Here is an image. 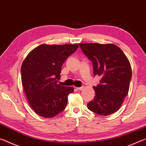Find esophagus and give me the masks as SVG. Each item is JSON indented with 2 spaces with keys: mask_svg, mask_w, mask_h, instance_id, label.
Segmentation results:
<instances>
[{
  "mask_svg": "<svg viewBox=\"0 0 146 146\" xmlns=\"http://www.w3.org/2000/svg\"><path fill=\"white\" fill-rule=\"evenodd\" d=\"M84 88V86H82V87L76 88V90H82Z\"/></svg>",
  "mask_w": 146,
  "mask_h": 146,
  "instance_id": "34e87169",
  "label": "esophagus"
}]
</instances>
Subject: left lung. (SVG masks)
I'll use <instances>...</instances> for the list:
<instances>
[{
	"label": "left lung",
	"mask_w": 146,
	"mask_h": 146,
	"mask_svg": "<svg viewBox=\"0 0 146 146\" xmlns=\"http://www.w3.org/2000/svg\"><path fill=\"white\" fill-rule=\"evenodd\" d=\"M82 52L93 63V75L102 76L94 86L95 96L88 108L96 114L107 116L119 110L129 91L131 68L126 56L111 44H79Z\"/></svg>",
	"instance_id": "8db88e82"
}]
</instances>
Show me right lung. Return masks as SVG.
<instances>
[{"label":"right lung","mask_w":146,"mask_h":146,"mask_svg":"<svg viewBox=\"0 0 146 146\" xmlns=\"http://www.w3.org/2000/svg\"><path fill=\"white\" fill-rule=\"evenodd\" d=\"M77 44H42L29 53L21 67V79L29 105L36 114L51 118L64 110L73 87L58 84L62 66Z\"/></svg>","instance_id":"1"}]
</instances>
